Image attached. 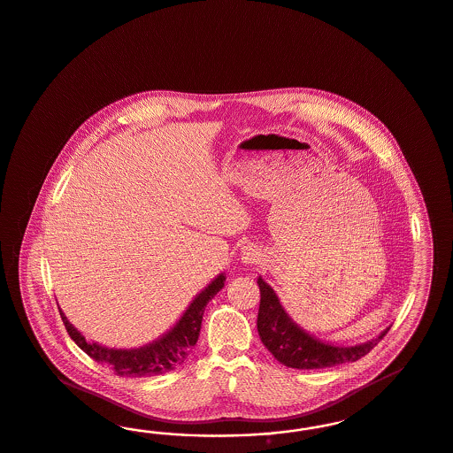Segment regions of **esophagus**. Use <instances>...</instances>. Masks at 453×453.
<instances>
[{
  "label": "esophagus",
  "instance_id": "34e87169",
  "mask_svg": "<svg viewBox=\"0 0 453 453\" xmlns=\"http://www.w3.org/2000/svg\"><path fill=\"white\" fill-rule=\"evenodd\" d=\"M261 259V251L254 246V244H248L241 248V261L246 265H256Z\"/></svg>",
  "mask_w": 453,
  "mask_h": 453
}]
</instances>
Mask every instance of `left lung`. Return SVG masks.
Wrapping results in <instances>:
<instances>
[{"label":"left lung","instance_id":"1","mask_svg":"<svg viewBox=\"0 0 453 453\" xmlns=\"http://www.w3.org/2000/svg\"><path fill=\"white\" fill-rule=\"evenodd\" d=\"M257 285L261 302L257 311V332L265 347L276 361L293 369H324L345 362L359 361L378 345L388 334L389 326L378 337L356 345H334L310 335L296 322H293L281 305L278 295L259 276Z\"/></svg>","mask_w":453,"mask_h":453}]
</instances>
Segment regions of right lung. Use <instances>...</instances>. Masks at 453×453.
<instances>
[{
    "label": "right lung",
    "mask_w": 453,
    "mask_h": 453,
    "mask_svg": "<svg viewBox=\"0 0 453 453\" xmlns=\"http://www.w3.org/2000/svg\"><path fill=\"white\" fill-rule=\"evenodd\" d=\"M226 276L220 273L199 295L192 300L180 317V320L172 326L160 339L151 344L138 349H111L97 342H89L75 326L67 320L62 310L60 317L67 328L71 339L79 345L94 361L109 365L118 376H158L180 365L187 359L192 347L197 344L202 315L207 303L224 288Z\"/></svg>",
    "instance_id": "right-lung-1"
}]
</instances>
